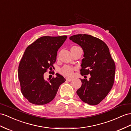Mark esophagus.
Listing matches in <instances>:
<instances>
[{
  "label": "esophagus",
  "instance_id": "1",
  "mask_svg": "<svg viewBox=\"0 0 131 131\" xmlns=\"http://www.w3.org/2000/svg\"><path fill=\"white\" fill-rule=\"evenodd\" d=\"M66 81H71L72 80V79H70V78H66Z\"/></svg>",
  "mask_w": 131,
  "mask_h": 131
}]
</instances>
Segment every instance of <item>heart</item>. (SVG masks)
I'll list each match as a JSON object with an SVG mask.
<instances>
[{"mask_svg":"<svg viewBox=\"0 0 131 131\" xmlns=\"http://www.w3.org/2000/svg\"><path fill=\"white\" fill-rule=\"evenodd\" d=\"M75 47V46H73ZM75 68L70 65H65L60 69V72L63 76L66 77H71L72 76Z\"/></svg>","mask_w":131,"mask_h":131,"instance_id":"obj_1","label":"heart"}]
</instances>
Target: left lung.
Here are the masks:
<instances>
[{
	"mask_svg": "<svg viewBox=\"0 0 131 131\" xmlns=\"http://www.w3.org/2000/svg\"><path fill=\"white\" fill-rule=\"evenodd\" d=\"M83 50L80 70L81 75H91L90 80L81 79L82 85L77 94L90 105H98L111 90L115 80L116 66L108 46L102 40L88 34L70 37Z\"/></svg>",
	"mask_w": 131,
	"mask_h": 131,
	"instance_id": "left-lung-1",
	"label": "left lung"
}]
</instances>
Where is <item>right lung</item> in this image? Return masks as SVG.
<instances>
[{"mask_svg":"<svg viewBox=\"0 0 131 131\" xmlns=\"http://www.w3.org/2000/svg\"><path fill=\"white\" fill-rule=\"evenodd\" d=\"M68 36H42L26 49L18 68V78L23 95L34 105H43L55 98L60 86L65 81L62 76L44 80L43 74L51 70L57 52Z\"/></svg>","mask_w":131,"mask_h":131,"instance_id":"1","label":"right lung"}]
</instances>
